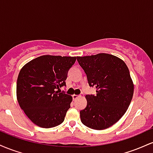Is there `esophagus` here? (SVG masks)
Listing matches in <instances>:
<instances>
[{"label": "esophagus", "mask_w": 153, "mask_h": 153, "mask_svg": "<svg viewBox=\"0 0 153 153\" xmlns=\"http://www.w3.org/2000/svg\"><path fill=\"white\" fill-rule=\"evenodd\" d=\"M80 95H75V94H74V95H73V100H76L77 99H78V98H80Z\"/></svg>", "instance_id": "esophagus-1"}]
</instances>
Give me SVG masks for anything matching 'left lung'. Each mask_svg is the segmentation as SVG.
Instances as JSON below:
<instances>
[{
    "label": "left lung",
    "mask_w": 153,
    "mask_h": 153,
    "mask_svg": "<svg viewBox=\"0 0 153 153\" xmlns=\"http://www.w3.org/2000/svg\"><path fill=\"white\" fill-rule=\"evenodd\" d=\"M96 96L86 95L87 106L80 111L82 124L102 130L111 127L123 117L134 94V83L125 62L110 54L77 57Z\"/></svg>",
    "instance_id": "8db88e82"
}]
</instances>
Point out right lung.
Listing matches in <instances>:
<instances>
[{"instance_id":"obj_1","label":"right lung","mask_w":153,"mask_h":153,"mask_svg":"<svg viewBox=\"0 0 153 153\" xmlns=\"http://www.w3.org/2000/svg\"><path fill=\"white\" fill-rule=\"evenodd\" d=\"M76 57L42 55L21 69L17 79L16 97L28 118L42 128L64 122L73 97L57 91L65 85L68 72Z\"/></svg>"}]
</instances>
